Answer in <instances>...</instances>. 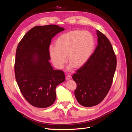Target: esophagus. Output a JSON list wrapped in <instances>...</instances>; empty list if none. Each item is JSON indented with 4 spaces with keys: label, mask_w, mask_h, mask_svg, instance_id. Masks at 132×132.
I'll return each instance as SVG.
<instances>
[{
    "label": "esophagus",
    "mask_w": 132,
    "mask_h": 132,
    "mask_svg": "<svg viewBox=\"0 0 132 132\" xmlns=\"http://www.w3.org/2000/svg\"><path fill=\"white\" fill-rule=\"evenodd\" d=\"M66 78L67 80H69V79H71V76L70 74H67L66 77Z\"/></svg>",
    "instance_id": "esophagus-1"
}]
</instances>
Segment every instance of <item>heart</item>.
<instances>
[{
  "mask_svg": "<svg viewBox=\"0 0 132 132\" xmlns=\"http://www.w3.org/2000/svg\"><path fill=\"white\" fill-rule=\"evenodd\" d=\"M95 41L93 35L89 32L75 30L63 34L57 38L55 46L51 45L49 53L54 65L58 68H62L69 61L80 66L84 64L92 55Z\"/></svg>",
  "mask_w": 132,
  "mask_h": 132,
  "instance_id": "1",
  "label": "heart"
}]
</instances>
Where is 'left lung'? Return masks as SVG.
<instances>
[{"label": "left lung", "mask_w": 132, "mask_h": 132, "mask_svg": "<svg viewBox=\"0 0 132 132\" xmlns=\"http://www.w3.org/2000/svg\"><path fill=\"white\" fill-rule=\"evenodd\" d=\"M98 44L89 58L73 75L76 82L75 96L85 107L100 104L109 93L116 68L117 60L112 44L97 30Z\"/></svg>", "instance_id": "1"}]
</instances>
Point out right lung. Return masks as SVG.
Masks as SVG:
<instances>
[{"label": "right lung", "instance_id": "right-lung-1", "mask_svg": "<svg viewBox=\"0 0 132 132\" xmlns=\"http://www.w3.org/2000/svg\"><path fill=\"white\" fill-rule=\"evenodd\" d=\"M64 29L55 25L35 26L18 45L14 66L16 80L23 96L33 106L46 108L53 105L57 86L65 80L63 71L54 70L49 62L51 40Z\"/></svg>", "mask_w": 132, "mask_h": 132}]
</instances>
